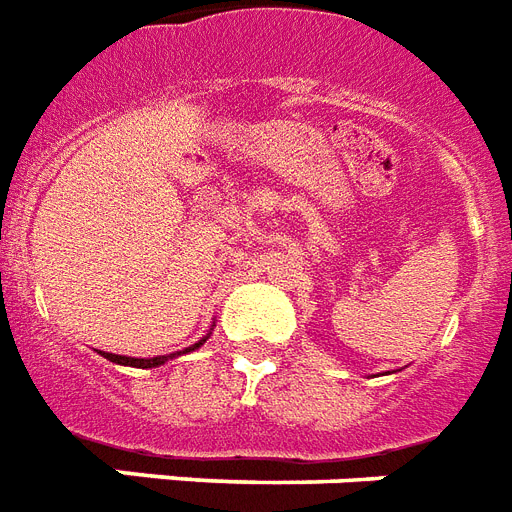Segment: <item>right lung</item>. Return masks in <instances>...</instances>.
Segmentation results:
<instances>
[{
  "label": "right lung",
  "mask_w": 512,
  "mask_h": 512,
  "mask_svg": "<svg viewBox=\"0 0 512 512\" xmlns=\"http://www.w3.org/2000/svg\"><path fill=\"white\" fill-rule=\"evenodd\" d=\"M208 338V335H206ZM206 338H200L198 343H192V346H187L185 351H177V354H163V357H150V359H137V357H121V354H110V351H97V354H102L105 359H110V362H116V365H126V367H142V370H147V367H158V365H166L169 359L179 357V354H187V351H195L200 349L203 343H206Z\"/></svg>",
  "instance_id": "right-lung-1"
}]
</instances>
